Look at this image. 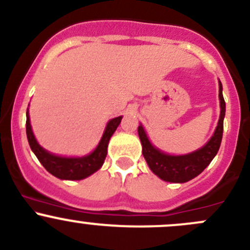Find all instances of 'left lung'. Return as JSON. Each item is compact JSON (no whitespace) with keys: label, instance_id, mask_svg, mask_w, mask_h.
<instances>
[{"label":"left lung","instance_id":"8db88e82","mask_svg":"<svg viewBox=\"0 0 250 250\" xmlns=\"http://www.w3.org/2000/svg\"><path fill=\"white\" fill-rule=\"evenodd\" d=\"M219 100H220V117L218 125L210 140L198 150L188 155L172 156L162 152L152 145L144 130L143 125L138 127L141 145H143L144 158L148 167L158 178L169 183H186L196 178L211 162L220 147L223 139L224 117H225V100L223 97V84L219 81Z\"/></svg>","mask_w":250,"mask_h":250}]
</instances>
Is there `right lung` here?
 <instances>
[{
  "mask_svg": "<svg viewBox=\"0 0 250 250\" xmlns=\"http://www.w3.org/2000/svg\"><path fill=\"white\" fill-rule=\"evenodd\" d=\"M121 120H122V116L109 121L102 140L92 153L83 156V157H62V156L48 152L37 143L36 138L32 133L31 125H30L29 111H26L27 141H29L30 147L34 151L36 157L39 158L41 165L52 175L62 179V180H81V179L87 178V176L97 172L98 169H100L107 155V145H109L110 138L117 129Z\"/></svg>",
  "mask_w": 250,
  "mask_h": 250,
  "instance_id": "right-lung-1",
  "label": "right lung"
}]
</instances>
